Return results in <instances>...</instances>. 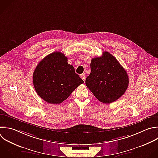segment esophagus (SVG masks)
I'll list each match as a JSON object with an SVG mask.
<instances>
[{
    "instance_id": "1",
    "label": "esophagus",
    "mask_w": 158,
    "mask_h": 158,
    "mask_svg": "<svg viewBox=\"0 0 158 158\" xmlns=\"http://www.w3.org/2000/svg\"><path fill=\"white\" fill-rule=\"evenodd\" d=\"M80 77H81V78L83 79V80L85 81V79H86V76H85V74H81V75H80Z\"/></svg>"
}]
</instances>
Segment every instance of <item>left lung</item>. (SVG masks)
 <instances>
[{
    "mask_svg": "<svg viewBox=\"0 0 158 158\" xmlns=\"http://www.w3.org/2000/svg\"><path fill=\"white\" fill-rule=\"evenodd\" d=\"M91 73L86 78V86L101 102L112 103L120 98L128 88L126 70L109 52L92 59Z\"/></svg>",
    "mask_w": 158,
    "mask_h": 158,
    "instance_id": "8db88e82",
    "label": "left lung"
}]
</instances>
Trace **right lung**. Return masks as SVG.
Returning <instances> with one entry per match:
<instances>
[{
	"label": "right lung",
	"mask_w": 158,
	"mask_h": 158,
	"mask_svg": "<svg viewBox=\"0 0 158 158\" xmlns=\"http://www.w3.org/2000/svg\"><path fill=\"white\" fill-rule=\"evenodd\" d=\"M67 61L63 53L54 52L45 57L34 71L35 89L39 96L48 103L62 102L84 83Z\"/></svg>",
	"instance_id": "right-lung-1"
}]
</instances>
